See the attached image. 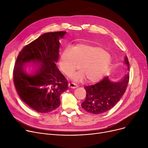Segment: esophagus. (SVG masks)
Here are the masks:
<instances>
[{
    "instance_id": "34e87169",
    "label": "esophagus",
    "mask_w": 148,
    "mask_h": 148,
    "mask_svg": "<svg viewBox=\"0 0 148 148\" xmlns=\"http://www.w3.org/2000/svg\"><path fill=\"white\" fill-rule=\"evenodd\" d=\"M68 87L70 88H73L75 89L76 88L78 87V85H77L76 83H73V82H71L68 83Z\"/></svg>"
}]
</instances>
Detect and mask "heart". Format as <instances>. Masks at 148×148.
I'll return each mask as SVG.
<instances>
[{"mask_svg":"<svg viewBox=\"0 0 148 148\" xmlns=\"http://www.w3.org/2000/svg\"><path fill=\"white\" fill-rule=\"evenodd\" d=\"M110 54L100 47L79 44L67 47L62 53L60 66L65 74L69 75L80 66L83 69L71 75L73 80L83 82L88 78L90 83L101 80L111 66Z\"/></svg>","mask_w":148,"mask_h":148,"instance_id":"b5f03b06","label":"heart"}]
</instances>
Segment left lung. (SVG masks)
I'll return each mask as SVG.
<instances>
[{
	"label": "left lung",
	"instance_id": "8db88e82",
	"mask_svg": "<svg viewBox=\"0 0 148 148\" xmlns=\"http://www.w3.org/2000/svg\"><path fill=\"white\" fill-rule=\"evenodd\" d=\"M123 64L128 69L127 74L119 81H113L107 76L98 83L85 87L86 97L82 107L88 113L98 114L110 110L125 92L130 79V64L127 56Z\"/></svg>",
	"mask_w": 148,
	"mask_h": 148
}]
</instances>
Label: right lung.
<instances>
[{
    "mask_svg": "<svg viewBox=\"0 0 148 148\" xmlns=\"http://www.w3.org/2000/svg\"><path fill=\"white\" fill-rule=\"evenodd\" d=\"M66 32L45 33L26 45L15 63L13 79L15 89L25 104L38 113H48L58 108L60 96L68 89V82L56 66L60 42ZM32 61L39 68L29 76L23 66Z\"/></svg>",
    "mask_w": 148,
    "mask_h": 148,
    "instance_id": "add662e5",
    "label": "right lung"
}]
</instances>
